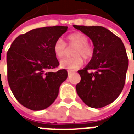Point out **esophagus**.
Returning a JSON list of instances; mask_svg holds the SVG:
<instances>
[{"instance_id":"obj_1","label":"esophagus","mask_w":134,"mask_h":134,"mask_svg":"<svg viewBox=\"0 0 134 134\" xmlns=\"http://www.w3.org/2000/svg\"><path fill=\"white\" fill-rule=\"evenodd\" d=\"M67 71H68V75H69V76H70V75L72 74V71H70V70H68Z\"/></svg>"}]
</instances>
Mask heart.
<instances>
[{"mask_svg":"<svg viewBox=\"0 0 134 134\" xmlns=\"http://www.w3.org/2000/svg\"><path fill=\"white\" fill-rule=\"evenodd\" d=\"M68 45L70 48L75 47L72 58H66L60 61L61 68L69 70H76L80 68L84 59H90L93 54V49L88 44L87 36L81 33H74L67 36ZM54 53L57 57H63L67 51L66 44L62 39H57L54 44Z\"/></svg>","mask_w":134,"mask_h":134,"instance_id":"heart-1","label":"heart"}]
</instances>
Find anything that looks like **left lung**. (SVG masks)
Returning <instances> with one entry per match:
<instances>
[{"label":"left lung","instance_id":"1","mask_svg":"<svg viewBox=\"0 0 134 134\" xmlns=\"http://www.w3.org/2000/svg\"><path fill=\"white\" fill-rule=\"evenodd\" d=\"M92 40V57L84 69L79 70L81 80L76 85L77 93L86 104L100 108L113 102L125 83L128 58L120 38L100 26H78Z\"/></svg>","mask_w":134,"mask_h":134}]
</instances>
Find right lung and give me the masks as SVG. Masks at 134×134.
<instances>
[{"label":"right lung","instance_id":"obj_1","mask_svg":"<svg viewBox=\"0 0 134 134\" xmlns=\"http://www.w3.org/2000/svg\"><path fill=\"white\" fill-rule=\"evenodd\" d=\"M68 27L54 26L34 29L18 36L7 54V80L18 102L32 110L51 106L59 93L68 72H52L59 61L54 53L55 42Z\"/></svg>","mask_w":134,"mask_h":134}]
</instances>
